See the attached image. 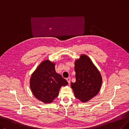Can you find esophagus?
Returning a JSON list of instances; mask_svg holds the SVG:
<instances>
[{"label": "esophagus", "instance_id": "obj_1", "mask_svg": "<svg viewBox=\"0 0 129 129\" xmlns=\"http://www.w3.org/2000/svg\"><path fill=\"white\" fill-rule=\"evenodd\" d=\"M66 80L67 81V82H68L69 84H70V82H71V78H70V77L67 78H66Z\"/></svg>", "mask_w": 129, "mask_h": 129}]
</instances>
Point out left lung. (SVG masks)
Wrapping results in <instances>:
<instances>
[{"label": "left lung", "mask_w": 129, "mask_h": 129, "mask_svg": "<svg viewBox=\"0 0 129 129\" xmlns=\"http://www.w3.org/2000/svg\"><path fill=\"white\" fill-rule=\"evenodd\" d=\"M76 82L71 83L76 98L85 103L97 95L102 84V77L90 59L82 55L75 63Z\"/></svg>", "instance_id": "1"}]
</instances>
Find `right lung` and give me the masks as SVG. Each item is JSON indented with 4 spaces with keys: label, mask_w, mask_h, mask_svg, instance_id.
Returning a JSON list of instances; mask_svg holds the SVG:
<instances>
[{
    "label": "right lung",
    "mask_w": 129,
    "mask_h": 129,
    "mask_svg": "<svg viewBox=\"0 0 129 129\" xmlns=\"http://www.w3.org/2000/svg\"><path fill=\"white\" fill-rule=\"evenodd\" d=\"M67 80L56 73L55 64L45 60L38 67L31 77L30 87L34 96L45 103H51L58 96L61 86Z\"/></svg>",
    "instance_id": "add662e5"
}]
</instances>
